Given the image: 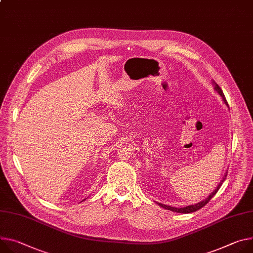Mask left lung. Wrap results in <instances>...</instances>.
Instances as JSON below:
<instances>
[{
	"mask_svg": "<svg viewBox=\"0 0 253 253\" xmlns=\"http://www.w3.org/2000/svg\"><path fill=\"white\" fill-rule=\"evenodd\" d=\"M213 84H214V88H215V90L217 91V93L221 96V98L223 99V102L225 103V105L227 106V107H229V105H228V103H227V101H226V98H225V96H224V94H223V91H222V89L220 88V86L215 83V82H213ZM226 176H227V171H226V173L224 174V176H223V178H222V180L220 181V183L218 185V187L214 190V192H212L208 197H207L205 200H203V201H201V202H199V203H197V204H194V205H190V206H187V207H183V208H175V207H171V206H167V205H165V204H162V203H157V205L158 206H160L162 207V208H164V209H167V210H170V211H172V212H175V213H182V214H188V213H193V212H196V211H198V210H200L201 208H203V207L207 204V203H209V201L216 195V193L219 191V189L221 188V186H222V183H223V181L225 180V178H226Z\"/></svg>",
	"mask_w": 253,
	"mask_h": 253,
	"instance_id": "obj_1",
	"label": "left lung"
}]
</instances>
